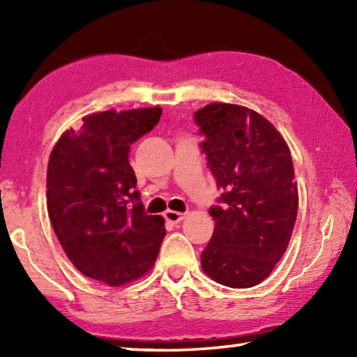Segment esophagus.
I'll return each instance as SVG.
<instances>
[{
	"label": "esophagus",
	"instance_id": "1",
	"mask_svg": "<svg viewBox=\"0 0 357 357\" xmlns=\"http://www.w3.org/2000/svg\"><path fill=\"white\" fill-rule=\"evenodd\" d=\"M164 217L165 219L168 220V222H172V223H179L181 220H184V217H185V214L184 213H178V211H165V214H164Z\"/></svg>",
	"mask_w": 357,
	"mask_h": 357
}]
</instances>
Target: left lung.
Masks as SVG:
<instances>
[{
  "mask_svg": "<svg viewBox=\"0 0 357 357\" xmlns=\"http://www.w3.org/2000/svg\"><path fill=\"white\" fill-rule=\"evenodd\" d=\"M222 195L209 209L215 228L203 271L229 288H250L273 273L298 215L291 153L268 119L249 108L209 104L193 114Z\"/></svg>",
  "mask_w": 357,
  "mask_h": 357,
  "instance_id": "obj_1",
  "label": "left lung"
}]
</instances>
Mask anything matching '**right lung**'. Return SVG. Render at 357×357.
Returning a JSON list of instances; mask_svg holds the SVG:
<instances>
[{"label": "right lung", "mask_w": 357, "mask_h": 357, "mask_svg": "<svg viewBox=\"0 0 357 357\" xmlns=\"http://www.w3.org/2000/svg\"><path fill=\"white\" fill-rule=\"evenodd\" d=\"M160 114L159 107L89 114L48 160L47 209L59 244L83 275L110 287L146 274L165 238L164 219L144 213L129 165L130 144Z\"/></svg>", "instance_id": "obj_1"}]
</instances>
